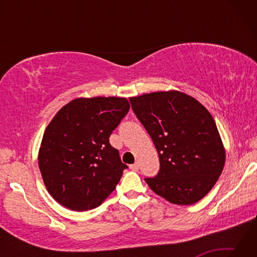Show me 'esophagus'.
I'll return each mask as SVG.
<instances>
[{
    "label": "esophagus",
    "instance_id": "obj_1",
    "mask_svg": "<svg viewBox=\"0 0 257 257\" xmlns=\"http://www.w3.org/2000/svg\"><path fill=\"white\" fill-rule=\"evenodd\" d=\"M130 169H132L133 171H138V169H139V164H138V163H134V164L130 165Z\"/></svg>",
    "mask_w": 257,
    "mask_h": 257
}]
</instances>
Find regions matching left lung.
<instances>
[{
	"mask_svg": "<svg viewBox=\"0 0 257 257\" xmlns=\"http://www.w3.org/2000/svg\"><path fill=\"white\" fill-rule=\"evenodd\" d=\"M135 114L153 141L160 170L145 178L159 196L177 205L202 199L219 179L225 151L211 113L178 90L130 97Z\"/></svg>",
	"mask_w": 257,
	"mask_h": 257,
	"instance_id": "obj_1",
	"label": "left lung"
}]
</instances>
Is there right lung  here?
<instances>
[{"mask_svg":"<svg viewBox=\"0 0 257 257\" xmlns=\"http://www.w3.org/2000/svg\"><path fill=\"white\" fill-rule=\"evenodd\" d=\"M129 108L124 97H79L52 119L43 135L38 167L47 191L61 205L92 210L115 189L128 167L108 138Z\"/></svg>","mask_w":257,"mask_h":257,"instance_id":"add662e5","label":"right lung"}]
</instances>
